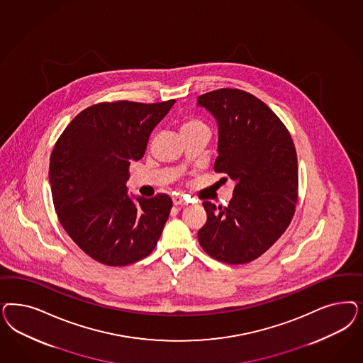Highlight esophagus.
<instances>
[{"label": "esophagus", "instance_id": "34e87169", "mask_svg": "<svg viewBox=\"0 0 363 363\" xmlns=\"http://www.w3.org/2000/svg\"><path fill=\"white\" fill-rule=\"evenodd\" d=\"M172 201H174V206H176V207H177V206H186L188 203L187 200L184 199V198H180V196H179V198L176 196V198L172 199Z\"/></svg>", "mask_w": 363, "mask_h": 363}]
</instances>
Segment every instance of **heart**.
I'll return each instance as SVG.
<instances>
[{
    "mask_svg": "<svg viewBox=\"0 0 363 363\" xmlns=\"http://www.w3.org/2000/svg\"><path fill=\"white\" fill-rule=\"evenodd\" d=\"M201 125H204L201 121L196 120V118L189 117L187 120H184V123L182 124V128H180V130L183 132V130H188V129L198 128V127H201Z\"/></svg>",
    "mask_w": 363,
    "mask_h": 363,
    "instance_id": "1",
    "label": "heart"
}]
</instances>
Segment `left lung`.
Masks as SVG:
<instances>
[{
	"instance_id": "8db88e82",
	"label": "left lung",
	"mask_w": 363,
	"mask_h": 363,
	"mask_svg": "<svg viewBox=\"0 0 363 363\" xmlns=\"http://www.w3.org/2000/svg\"><path fill=\"white\" fill-rule=\"evenodd\" d=\"M198 106L216 118L215 172L235 182L227 207L204 201L207 222L198 233L211 257L243 264L264 254L290 225L298 201V159L290 132L254 94L223 88ZM227 180V177H223Z\"/></svg>"
}]
</instances>
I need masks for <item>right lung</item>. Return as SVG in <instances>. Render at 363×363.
Here are the masks:
<instances>
[{
    "mask_svg": "<svg viewBox=\"0 0 363 363\" xmlns=\"http://www.w3.org/2000/svg\"><path fill=\"white\" fill-rule=\"evenodd\" d=\"M175 100L100 103L64 129L50 155L49 183L61 225L82 251L106 266L148 257L172 208L165 194L130 199V162L144 156L153 128Z\"/></svg>",
    "mask_w": 363,
    "mask_h": 363,
    "instance_id": "right-lung-1",
    "label": "right lung"
}]
</instances>
